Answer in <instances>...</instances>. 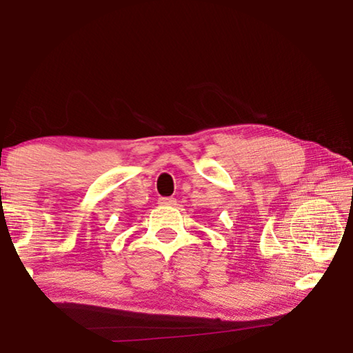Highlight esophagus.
<instances>
[{
    "label": "esophagus",
    "mask_w": 353,
    "mask_h": 353,
    "mask_svg": "<svg viewBox=\"0 0 353 353\" xmlns=\"http://www.w3.org/2000/svg\"><path fill=\"white\" fill-rule=\"evenodd\" d=\"M159 204L160 205H174L176 204V199L174 198H160L159 199Z\"/></svg>",
    "instance_id": "34e87169"
}]
</instances>
